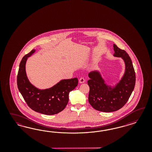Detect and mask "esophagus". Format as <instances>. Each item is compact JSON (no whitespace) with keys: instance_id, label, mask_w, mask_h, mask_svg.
<instances>
[{"instance_id":"esophagus-1","label":"esophagus","mask_w":152,"mask_h":152,"mask_svg":"<svg viewBox=\"0 0 152 152\" xmlns=\"http://www.w3.org/2000/svg\"><path fill=\"white\" fill-rule=\"evenodd\" d=\"M85 82V80L84 78L81 77V78L79 79V83H84Z\"/></svg>"}]
</instances>
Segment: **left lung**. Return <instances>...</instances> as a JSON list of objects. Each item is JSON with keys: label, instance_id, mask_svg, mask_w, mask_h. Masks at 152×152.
I'll return each mask as SVG.
<instances>
[{"label": "left lung", "instance_id": "1", "mask_svg": "<svg viewBox=\"0 0 152 152\" xmlns=\"http://www.w3.org/2000/svg\"><path fill=\"white\" fill-rule=\"evenodd\" d=\"M114 56L121 57L125 64L124 72L114 85H108L99 70L88 73L90 79L88 102L96 110L110 113L118 110L124 105L133 92L135 84V73L129 55L114 44Z\"/></svg>", "mask_w": 152, "mask_h": 152}]
</instances>
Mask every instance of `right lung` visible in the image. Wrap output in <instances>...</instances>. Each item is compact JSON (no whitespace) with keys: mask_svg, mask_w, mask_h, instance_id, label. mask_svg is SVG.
I'll return each mask as SVG.
<instances>
[{"mask_svg":"<svg viewBox=\"0 0 152 152\" xmlns=\"http://www.w3.org/2000/svg\"><path fill=\"white\" fill-rule=\"evenodd\" d=\"M36 52L32 50L24 56L19 64L17 86L24 100L33 110L45 115H55L67 105L70 91L78 85L77 78L63 79L52 87L41 89L34 86L28 78L26 65L28 58Z\"/></svg>","mask_w":152,"mask_h":152,"instance_id":"1","label":"right lung"}]
</instances>
